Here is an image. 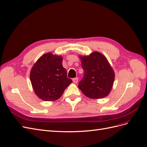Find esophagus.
<instances>
[{"label": "esophagus", "instance_id": "esophagus-1", "mask_svg": "<svg viewBox=\"0 0 147 147\" xmlns=\"http://www.w3.org/2000/svg\"><path fill=\"white\" fill-rule=\"evenodd\" d=\"M73 81L74 83H78V78H75L73 79Z\"/></svg>", "mask_w": 147, "mask_h": 147}]
</instances>
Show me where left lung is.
<instances>
[{"label":"left lung","instance_id":"8db88e82","mask_svg":"<svg viewBox=\"0 0 147 147\" xmlns=\"http://www.w3.org/2000/svg\"><path fill=\"white\" fill-rule=\"evenodd\" d=\"M79 58L84 74L78 84L86 97L100 99L110 94L115 81V72L107 58L98 52Z\"/></svg>","mask_w":147,"mask_h":147}]
</instances>
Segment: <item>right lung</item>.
Returning a JSON list of instances; mask_svg holds the SVG:
<instances>
[{"label": "right lung", "mask_w": 147, "mask_h": 147, "mask_svg": "<svg viewBox=\"0 0 147 147\" xmlns=\"http://www.w3.org/2000/svg\"><path fill=\"white\" fill-rule=\"evenodd\" d=\"M60 55L47 53L41 56L32 67L30 80L36 95L44 101H55L73 81L67 78Z\"/></svg>", "instance_id": "add662e5"}]
</instances>
